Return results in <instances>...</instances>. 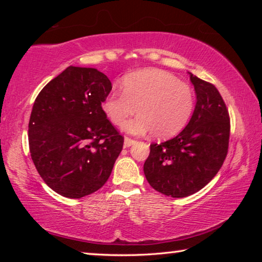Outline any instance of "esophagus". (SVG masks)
I'll use <instances>...</instances> for the list:
<instances>
[{
    "mask_svg": "<svg viewBox=\"0 0 262 262\" xmlns=\"http://www.w3.org/2000/svg\"><path fill=\"white\" fill-rule=\"evenodd\" d=\"M136 143V141L135 140H133V139H130V137H125V147H130V145H133V144H135Z\"/></svg>",
    "mask_w": 262,
    "mask_h": 262,
    "instance_id": "34e87169",
    "label": "esophagus"
}]
</instances>
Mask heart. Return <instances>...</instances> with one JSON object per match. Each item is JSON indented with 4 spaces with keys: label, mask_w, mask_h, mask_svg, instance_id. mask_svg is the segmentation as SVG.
Masks as SVG:
<instances>
[{
    "label": "heart",
    "mask_w": 262,
    "mask_h": 262,
    "mask_svg": "<svg viewBox=\"0 0 262 262\" xmlns=\"http://www.w3.org/2000/svg\"><path fill=\"white\" fill-rule=\"evenodd\" d=\"M121 89L122 94L112 92L106 97L103 110L114 125L120 126L136 108L139 115L123 125L130 134L151 132L155 137L166 139L178 134L192 115V89L164 70L147 69L128 75Z\"/></svg>",
    "instance_id": "b5f03b06"
}]
</instances>
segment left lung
<instances>
[{"mask_svg":"<svg viewBox=\"0 0 262 262\" xmlns=\"http://www.w3.org/2000/svg\"><path fill=\"white\" fill-rule=\"evenodd\" d=\"M196 105L187 126L173 139L150 144L143 171L157 192L185 198L214 178L228 155L230 117L214 84L189 74Z\"/></svg>","mask_w":262,"mask_h":262,"instance_id":"left-lung-1","label":"left lung"}]
</instances>
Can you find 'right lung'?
<instances>
[{
    "instance_id": "add662e5",
    "label": "right lung",
    "mask_w": 262,
    "mask_h": 262,
    "mask_svg": "<svg viewBox=\"0 0 262 262\" xmlns=\"http://www.w3.org/2000/svg\"><path fill=\"white\" fill-rule=\"evenodd\" d=\"M112 90L105 74L70 66L43 86L29 121L31 158L62 196L81 199L110 178L123 145L101 103Z\"/></svg>"
}]
</instances>
